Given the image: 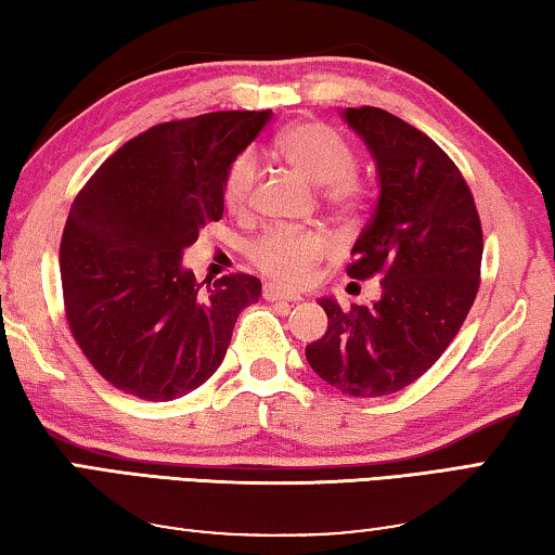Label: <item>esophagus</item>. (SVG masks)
Instances as JSON below:
<instances>
[{
	"label": "esophagus",
	"instance_id": "esophagus-1",
	"mask_svg": "<svg viewBox=\"0 0 555 555\" xmlns=\"http://www.w3.org/2000/svg\"><path fill=\"white\" fill-rule=\"evenodd\" d=\"M262 297L268 299V302H280V299H285V302H297L299 293H293V289H285L280 285H266V289H262Z\"/></svg>",
	"mask_w": 555,
	"mask_h": 555
}]
</instances>
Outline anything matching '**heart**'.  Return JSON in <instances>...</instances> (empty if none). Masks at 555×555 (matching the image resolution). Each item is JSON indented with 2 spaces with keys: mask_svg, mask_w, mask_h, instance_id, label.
Segmentation results:
<instances>
[{
  "mask_svg": "<svg viewBox=\"0 0 555 555\" xmlns=\"http://www.w3.org/2000/svg\"><path fill=\"white\" fill-rule=\"evenodd\" d=\"M278 152L299 175L324 186V202L337 211H353L363 198V186L353 179L357 154L339 132L322 122H302L280 134ZM258 177L256 152H243L231 162L223 179V198L231 211L250 204ZM330 250V238L320 229H272L250 243L248 256L266 275L287 285H299Z\"/></svg>",
  "mask_w": 555,
  "mask_h": 555,
  "instance_id": "b5f03b06",
  "label": "heart"
}]
</instances>
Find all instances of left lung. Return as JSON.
<instances>
[{"instance_id": "obj_1", "label": "left lung", "mask_w": 555, "mask_h": 555, "mask_svg": "<svg viewBox=\"0 0 555 555\" xmlns=\"http://www.w3.org/2000/svg\"><path fill=\"white\" fill-rule=\"evenodd\" d=\"M344 120L378 169V202L353 243L349 278L380 275V297L349 310L322 297L324 337L307 344L317 376L353 398L411 386L455 339L475 302L482 223L448 154L380 107H347Z\"/></svg>"}]
</instances>
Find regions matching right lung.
<instances>
[{
  "instance_id": "add662e5",
  "label": "right lung",
  "mask_w": 555,
  "mask_h": 555,
  "mask_svg": "<svg viewBox=\"0 0 555 555\" xmlns=\"http://www.w3.org/2000/svg\"><path fill=\"white\" fill-rule=\"evenodd\" d=\"M270 111L206 113L150 127L80 189L61 238V285L73 339L107 384L171 401L221 366L235 320L260 299L245 272L196 283L181 256L223 216L231 162Z\"/></svg>"
}]
</instances>
